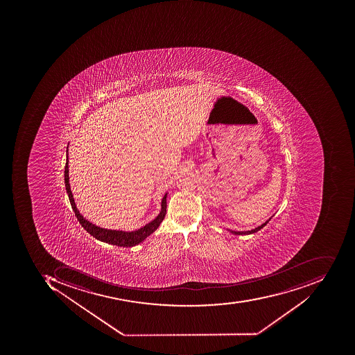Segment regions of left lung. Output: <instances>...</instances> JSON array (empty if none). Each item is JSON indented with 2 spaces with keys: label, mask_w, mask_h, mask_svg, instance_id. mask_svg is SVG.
Wrapping results in <instances>:
<instances>
[{
  "label": "left lung",
  "mask_w": 355,
  "mask_h": 355,
  "mask_svg": "<svg viewBox=\"0 0 355 355\" xmlns=\"http://www.w3.org/2000/svg\"><path fill=\"white\" fill-rule=\"evenodd\" d=\"M271 218H269V220H266V222L263 223V224L260 225V226H258V227L254 228V230H248V232H234V230H228V232H232V234H254V232H257L258 230H261V228H263L266 225L269 223V220H271Z\"/></svg>",
  "instance_id": "1"
}]
</instances>
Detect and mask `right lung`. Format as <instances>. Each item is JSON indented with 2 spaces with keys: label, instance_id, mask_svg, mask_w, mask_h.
<instances>
[{
  "label": "right lung",
  "instance_id": "obj_1",
  "mask_svg": "<svg viewBox=\"0 0 355 355\" xmlns=\"http://www.w3.org/2000/svg\"><path fill=\"white\" fill-rule=\"evenodd\" d=\"M65 187L68 197H69V202L70 205H71L72 210H73L74 214L77 216L80 224L82 225V227H83L88 234H92L94 238H96V239L99 240V241L105 242V243L112 244V245L123 246V248H132V246L137 245V244L144 241L147 236H150L155 230H157V228H158L161 223H162L163 218H165V214H166L167 193L164 195V197H163L162 202H161V211L158 216H157L155 220L149 222L148 224L139 228V230H135V232H123V230H105V228L96 226L93 223L84 218V216H82L79 210H78L76 202H74L73 195H72L69 184L68 153L65 165Z\"/></svg>",
  "mask_w": 355,
  "mask_h": 355
}]
</instances>
